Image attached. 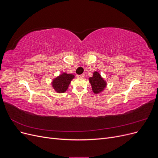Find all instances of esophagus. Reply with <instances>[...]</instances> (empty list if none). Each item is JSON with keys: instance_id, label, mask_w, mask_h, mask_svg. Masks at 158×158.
Here are the masks:
<instances>
[{"instance_id": "esophagus-1", "label": "esophagus", "mask_w": 158, "mask_h": 158, "mask_svg": "<svg viewBox=\"0 0 158 158\" xmlns=\"http://www.w3.org/2000/svg\"><path fill=\"white\" fill-rule=\"evenodd\" d=\"M84 74H80V75H77V78H84Z\"/></svg>"}]
</instances>
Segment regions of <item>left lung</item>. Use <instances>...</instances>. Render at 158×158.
<instances>
[{"label":"left lung","mask_w":158,"mask_h":158,"mask_svg":"<svg viewBox=\"0 0 158 158\" xmlns=\"http://www.w3.org/2000/svg\"><path fill=\"white\" fill-rule=\"evenodd\" d=\"M89 83L92 85V91L94 94L101 93L106 88V81L102 77V76L98 72L95 71L93 73L92 77L89 78Z\"/></svg>","instance_id":"1"}]
</instances>
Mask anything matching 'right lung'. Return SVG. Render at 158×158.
I'll return each mask as SVG.
<instances>
[{"label":"right lung","instance_id":"obj_1","mask_svg":"<svg viewBox=\"0 0 158 158\" xmlns=\"http://www.w3.org/2000/svg\"><path fill=\"white\" fill-rule=\"evenodd\" d=\"M74 78V75L63 73L52 82V86L57 93H64L67 90L70 82Z\"/></svg>","mask_w":158,"mask_h":158}]
</instances>
